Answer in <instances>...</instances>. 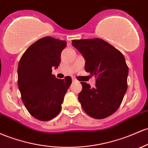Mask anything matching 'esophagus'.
I'll return each mask as SVG.
<instances>
[{"label":"esophagus","mask_w":148,"mask_h":148,"mask_svg":"<svg viewBox=\"0 0 148 148\" xmlns=\"http://www.w3.org/2000/svg\"><path fill=\"white\" fill-rule=\"evenodd\" d=\"M71 79H72V82H77V79H76L75 78H74V77H72V78H71Z\"/></svg>","instance_id":"34e87169"}]
</instances>
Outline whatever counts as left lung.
Returning a JSON list of instances; mask_svg holds the SVG:
<instances>
[{
	"label": "left lung",
	"mask_w": 148,
	"mask_h": 148,
	"mask_svg": "<svg viewBox=\"0 0 148 148\" xmlns=\"http://www.w3.org/2000/svg\"><path fill=\"white\" fill-rule=\"evenodd\" d=\"M71 43L85 59L86 71L97 77L95 88L81 83L79 101L91 117H108L119 108L127 90L129 67L124 56L100 38L73 40Z\"/></svg>",
	"instance_id": "1"
}]
</instances>
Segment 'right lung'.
<instances>
[{
    "mask_svg": "<svg viewBox=\"0 0 148 148\" xmlns=\"http://www.w3.org/2000/svg\"><path fill=\"white\" fill-rule=\"evenodd\" d=\"M66 45L65 40L44 37L29 46L19 60L18 88L22 102L31 115L40 121H48L60 113L71 84L69 76L58 79L52 74V69L60 64Z\"/></svg>",
    "mask_w": 148,
    "mask_h": 148,
    "instance_id": "1",
    "label": "right lung"
}]
</instances>
